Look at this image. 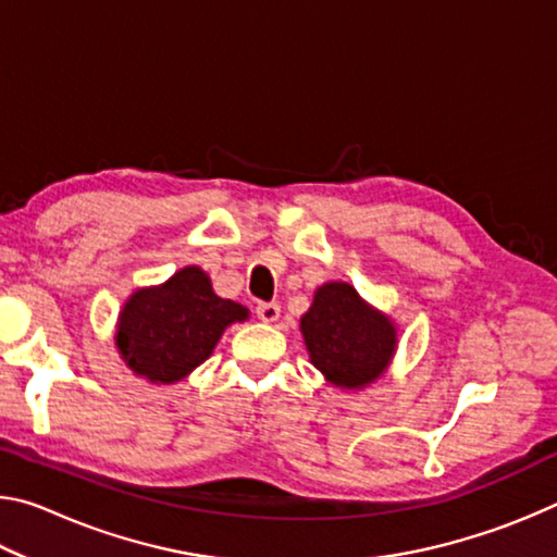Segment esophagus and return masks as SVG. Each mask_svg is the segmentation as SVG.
Returning a JSON list of instances; mask_svg holds the SVG:
<instances>
[{
  "mask_svg": "<svg viewBox=\"0 0 557 557\" xmlns=\"http://www.w3.org/2000/svg\"><path fill=\"white\" fill-rule=\"evenodd\" d=\"M256 314H258L260 322H265V324L277 322V319H280V305H275V301H260V305L256 307Z\"/></svg>",
  "mask_w": 557,
  "mask_h": 557,
  "instance_id": "34e87169",
  "label": "esophagus"
}]
</instances>
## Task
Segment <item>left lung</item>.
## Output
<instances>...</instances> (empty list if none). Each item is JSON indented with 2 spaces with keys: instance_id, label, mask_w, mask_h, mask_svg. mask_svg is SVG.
<instances>
[{
  "instance_id": "left-lung-1",
  "label": "left lung",
  "mask_w": 557,
  "mask_h": 557,
  "mask_svg": "<svg viewBox=\"0 0 557 557\" xmlns=\"http://www.w3.org/2000/svg\"><path fill=\"white\" fill-rule=\"evenodd\" d=\"M309 361L326 383L363 391L383 379L398 351V326L369 305L348 282L317 287L309 312L299 319Z\"/></svg>"
}]
</instances>
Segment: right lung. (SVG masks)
I'll list each match as a JSON object with an SVG mask.
<instances>
[{"instance_id": "1", "label": "right lung", "mask_w": 557, "mask_h": 557, "mask_svg": "<svg viewBox=\"0 0 557 557\" xmlns=\"http://www.w3.org/2000/svg\"><path fill=\"white\" fill-rule=\"evenodd\" d=\"M248 319V307L219 297L199 265H186L162 285L132 292L117 314L115 346L137 379L172 385L199 369L225 329Z\"/></svg>"}]
</instances>
